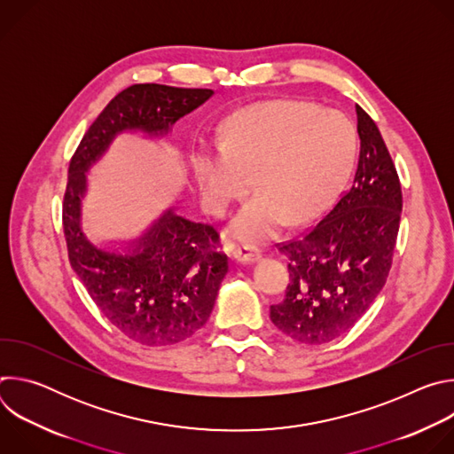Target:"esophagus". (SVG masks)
<instances>
[{"mask_svg":"<svg viewBox=\"0 0 454 454\" xmlns=\"http://www.w3.org/2000/svg\"><path fill=\"white\" fill-rule=\"evenodd\" d=\"M261 256H262L261 251H258V249L253 247V246H240V247H237V249L233 251V258H235L237 262H240V264H253V262H256Z\"/></svg>","mask_w":454,"mask_h":454,"instance_id":"1","label":"esophagus"}]
</instances>
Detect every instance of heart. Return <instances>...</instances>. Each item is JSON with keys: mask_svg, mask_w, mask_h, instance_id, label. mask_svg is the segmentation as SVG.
<instances>
[{"mask_svg": "<svg viewBox=\"0 0 454 454\" xmlns=\"http://www.w3.org/2000/svg\"><path fill=\"white\" fill-rule=\"evenodd\" d=\"M356 154L350 120L333 109L271 100L233 113L217 149L190 154V172L201 205L223 217L249 186L258 188L231 221L228 233L262 244L287 223L317 215L334 198Z\"/></svg>", "mask_w": 454, "mask_h": 454, "instance_id": "obj_1", "label": "heart"}]
</instances>
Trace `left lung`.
I'll list each match as a JSON object with an SVG mask.
<instances>
[{
	"mask_svg": "<svg viewBox=\"0 0 454 454\" xmlns=\"http://www.w3.org/2000/svg\"><path fill=\"white\" fill-rule=\"evenodd\" d=\"M359 160L350 188L300 239L289 256L284 301L271 305L275 327L301 345H323L356 325L386 284L397 242L403 193L375 121L356 106Z\"/></svg>",
	"mask_w": 454,
	"mask_h": 454,
	"instance_id": "obj_1",
	"label": "left lung"
}]
</instances>
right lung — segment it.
Returning <instances> with one entry per match:
<instances>
[{"label":"right lung","mask_w":454,"mask_h":454,"mask_svg":"<svg viewBox=\"0 0 454 454\" xmlns=\"http://www.w3.org/2000/svg\"><path fill=\"white\" fill-rule=\"evenodd\" d=\"M212 95L163 84L127 88L91 123L70 163L62 223L72 268L113 325L147 347L181 343L205 325L228 256L214 249L219 235L212 226L188 221L172 207L137 237L93 242L82 224L88 174L120 135L163 140Z\"/></svg>","instance_id":"right-lung-1"}]
</instances>
